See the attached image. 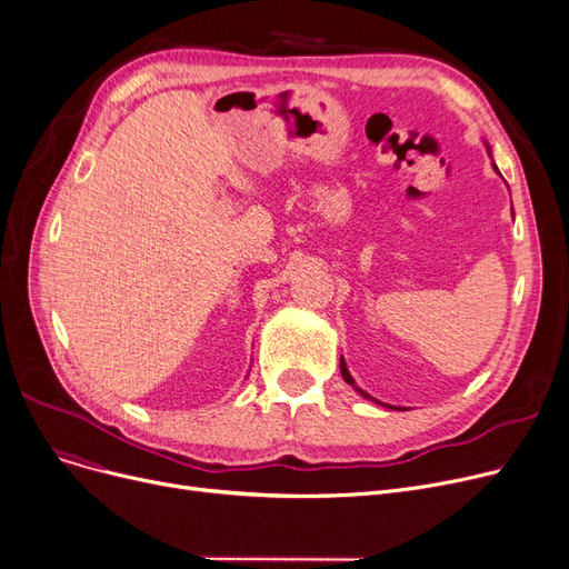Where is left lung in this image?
I'll return each mask as SVG.
<instances>
[{
    "instance_id": "8db88e82",
    "label": "left lung",
    "mask_w": 569,
    "mask_h": 569,
    "mask_svg": "<svg viewBox=\"0 0 569 569\" xmlns=\"http://www.w3.org/2000/svg\"><path fill=\"white\" fill-rule=\"evenodd\" d=\"M485 147H487V151H489V156H491V149H489V144H485ZM493 170L498 172V167H496V164H493ZM498 174H500V172H498ZM340 370H342V377H345V381H347L349 386H353V388H356V392H360V395H362L365 399H372V402H377V405H381V407H388V409H397V411H405V409H399V407H392V405H383V402H379V399H375L372 395H367V392H365L362 388H358V386H356V381H353V377H351V375H349V370H347V362H345V358H340Z\"/></svg>"
}]
</instances>
